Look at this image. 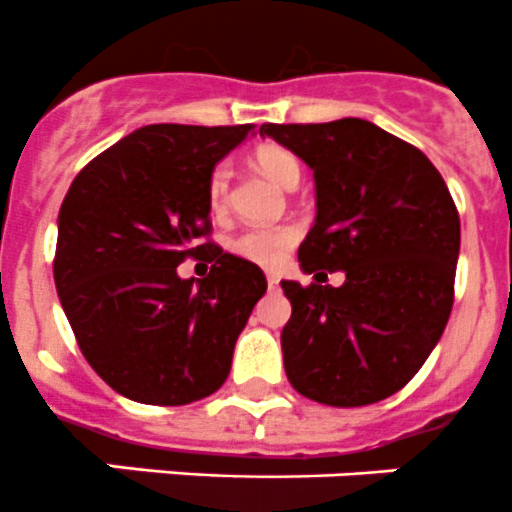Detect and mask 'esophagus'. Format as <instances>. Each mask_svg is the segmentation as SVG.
I'll list each match as a JSON object with an SVG mask.
<instances>
[{
	"label": "esophagus",
	"mask_w": 512,
	"mask_h": 512,
	"mask_svg": "<svg viewBox=\"0 0 512 512\" xmlns=\"http://www.w3.org/2000/svg\"><path fill=\"white\" fill-rule=\"evenodd\" d=\"M266 284H269V289H276V287H279V276L266 274Z\"/></svg>",
	"instance_id": "esophagus-1"
}]
</instances>
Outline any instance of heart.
<instances>
[{
  "label": "heart",
  "instance_id": "obj_1",
  "mask_svg": "<svg viewBox=\"0 0 512 512\" xmlns=\"http://www.w3.org/2000/svg\"><path fill=\"white\" fill-rule=\"evenodd\" d=\"M253 164L287 190H294L302 180L299 159L294 157V152H289L287 147H279V144H261V147L253 149ZM231 180L233 170L228 162H218L210 170L205 198H208V208L215 215H223L231 205ZM299 241H302V225L297 223L251 225V228H243L236 236H231L228 248L248 264L276 269L287 261V256Z\"/></svg>",
  "mask_w": 512,
  "mask_h": 512
}]
</instances>
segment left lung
Returning a JSON list of instances; mask_svg holds the SVG:
<instances>
[{
	"label": "left lung",
	"instance_id": "8db88e82",
	"mask_svg": "<svg viewBox=\"0 0 512 512\" xmlns=\"http://www.w3.org/2000/svg\"><path fill=\"white\" fill-rule=\"evenodd\" d=\"M312 167L317 220L299 264L320 281H281L292 317L281 330L287 378L327 406H368L419 373L454 304L459 213L442 175L414 144L363 119L264 124Z\"/></svg>",
	"mask_w": 512,
	"mask_h": 512
}]
</instances>
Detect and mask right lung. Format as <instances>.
Here are the masks:
<instances>
[{
    "label": "right lung",
    "mask_w": 512,
    "mask_h": 512,
    "mask_svg": "<svg viewBox=\"0 0 512 512\" xmlns=\"http://www.w3.org/2000/svg\"><path fill=\"white\" fill-rule=\"evenodd\" d=\"M248 131L142 126L93 157L60 205V304L88 365L131 401L185 406L218 391L264 297V271L210 241L205 198L215 162ZM200 255L211 274L180 280L176 266Z\"/></svg>",
    "instance_id": "right-lung-1"
}]
</instances>
